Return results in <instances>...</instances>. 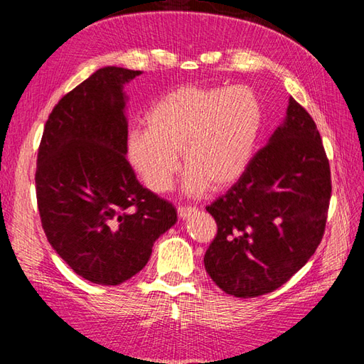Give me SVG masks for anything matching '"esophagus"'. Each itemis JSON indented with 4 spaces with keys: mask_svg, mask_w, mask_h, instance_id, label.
<instances>
[{
    "mask_svg": "<svg viewBox=\"0 0 364 364\" xmlns=\"http://www.w3.org/2000/svg\"><path fill=\"white\" fill-rule=\"evenodd\" d=\"M176 211H178V215H180V218L186 219V218H189V215L194 214L197 210H196L194 206H183V205H180V206L176 208Z\"/></svg>",
    "mask_w": 364,
    "mask_h": 364,
    "instance_id": "1",
    "label": "esophagus"
}]
</instances>
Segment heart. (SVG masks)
Here are the masks:
<instances>
[{
	"instance_id": "heart-1",
	"label": "heart",
	"mask_w": 364,
	"mask_h": 364,
	"mask_svg": "<svg viewBox=\"0 0 364 364\" xmlns=\"http://www.w3.org/2000/svg\"><path fill=\"white\" fill-rule=\"evenodd\" d=\"M262 109L247 86H181L145 115V129L128 139L131 164L154 192H166L184 166V189L198 196L223 189L244 173L261 129Z\"/></svg>"
}]
</instances>
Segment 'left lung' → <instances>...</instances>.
Listing matches in <instances>:
<instances>
[{
    "label": "left lung",
    "mask_w": 364,
    "mask_h": 364,
    "mask_svg": "<svg viewBox=\"0 0 364 364\" xmlns=\"http://www.w3.org/2000/svg\"><path fill=\"white\" fill-rule=\"evenodd\" d=\"M286 114L227 194L206 206L218 233L205 269L230 296L252 299L280 288L326 231L331 176L319 129L292 97Z\"/></svg>",
    "instance_id": "1"
}]
</instances>
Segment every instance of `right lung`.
<instances>
[{
	"label": "right lung",
	"mask_w": 364,
	"mask_h": 364,
	"mask_svg": "<svg viewBox=\"0 0 364 364\" xmlns=\"http://www.w3.org/2000/svg\"><path fill=\"white\" fill-rule=\"evenodd\" d=\"M141 75L100 68L53 107L37 153L36 196L46 239L73 272L115 286L142 270L175 206L137 181L127 161L123 84Z\"/></svg>",
	"instance_id": "right-lung-1"
}]
</instances>
